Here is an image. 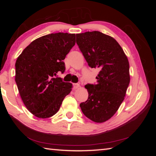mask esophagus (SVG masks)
<instances>
[{
    "mask_svg": "<svg viewBox=\"0 0 156 156\" xmlns=\"http://www.w3.org/2000/svg\"><path fill=\"white\" fill-rule=\"evenodd\" d=\"M73 89H78L79 87H80V84H78V83H73Z\"/></svg>",
    "mask_w": 156,
    "mask_h": 156,
    "instance_id": "34e87169",
    "label": "esophagus"
}]
</instances>
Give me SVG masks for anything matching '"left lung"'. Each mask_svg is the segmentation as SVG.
Masks as SVG:
<instances>
[{
    "label": "left lung",
    "mask_w": 156,
    "mask_h": 156,
    "mask_svg": "<svg viewBox=\"0 0 156 156\" xmlns=\"http://www.w3.org/2000/svg\"><path fill=\"white\" fill-rule=\"evenodd\" d=\"M76 43L91 68H98L96 84H87L89 96L80 107L95 122H104L117 112L125 98L130 76L127 57L114 38L98 31L76 34Z\"/></svg>",
    "instance_id": "left-lung-1"
}]
</instances>
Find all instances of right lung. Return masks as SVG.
<instances>
[{
	"label": "right lung",
	"mask_w": 156,
	"mask_h": 156,
	"mask_svg": "<svg viewBox=\"0 0 156 156\" xmlns=\"http://www.w3.org/2000/svg\"><path fill=\"white\" fill-rule=\"evenodd\" d=\"M76 43L75 34H47L29 44L16 62L15 80L23 103L36 117L47 118L58 112L72 84L62 81L65 58Z\"/></svg>",
	"instance_id": "obj_1"
}]
</instances>
